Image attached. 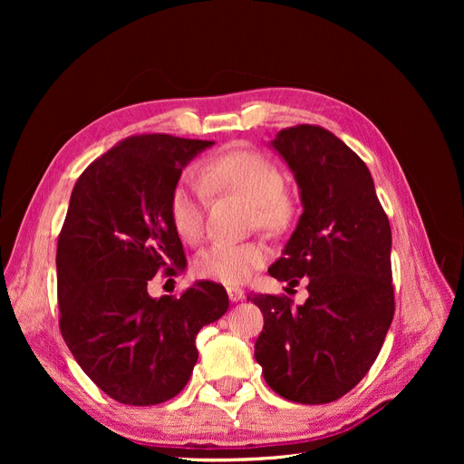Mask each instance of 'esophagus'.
Here are the masks:
<instances>
[{
    "label": "esophagus",
    "mask_w": 464,
    "mask_h": 464,
    "mask_svg": "<svg viewBox=\"0 0 464 464\" xmlns=\"http://www.w3.org/2000/svg\"><path fill=\"white\" fill-rule=\"evenodd\" d=\"M227 292H228V298H230L232 304H237L240 300H244V296H246V292L242 288H237V286H228Z\"/></svg>",
    "instance_id": "34e87169"
}]
</instances>
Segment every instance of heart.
I'll list each match as a JSON object with an SVG mask.
<instances>
[{
	"mask_svg": "<svg viewBox=\"0 0 464 464\" xmlns=\"http://www.w3.org/2000/svg\"><path fill=\"white\" fill-rule=\"evenodd\" d=\"M208 191L234 193L251 203L259 227L280 232L292 222L294 205L283 189V176L269 160L251 150H230L207 160L199 178L186 174L172 189L170 220L174 230L188 242L203 234V213ZM269 259L261 242H217L207 247L195 263L199 276L222 285H242Z\"/></svg>",
	"mask_w": 464,
	"mask_h": 464,
	"instance_id": "1",
	"label": "heart"
}]
</instances>
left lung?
I'll use <instances>...</instances> for the list:
<instances>
[{
	"label": "left lung",
	"instance_id": "8db88e82",
	"mask_svg": "<svg viewBox=\"0 0 464 464\" xmlns=\"http://www.w3.org/2000/svg\"><path fill=\"white\" fill-rule=\"evenodd\" d=\"M269 147L300 189L302 215L269 275L288 286L307 278L310 296L254 294L263 314L256 360L280 397L336 401L368 373L395 314L391 227L358 154L317 125L275 135Z\"/></svg>",
	"mask_w": 464,
	"mask_h": 464
}]
</instances>
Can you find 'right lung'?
Listing matches in <instances>:
<instances>
[{
  "instance_id": "add662e5",
  "label": "right lung",
  "mask_w": 464,
  "mask_h": 464,
  "mask_svg": "<svg viewBox=\"0 0 464 464\" xmlns=\"http://www.w3.org/2000/svg\"><path fill=\"white\" fill-rule=\"evenodd\" d=\"M215 141L125 139L81 174L58 237L60 329L73 358L108 397L149 406L186 387L198 333L228 310L224 286L199 280L179 298H152L162 266L186 269L170 195L181 170Z\"/></svg>"
}]
</instances>
